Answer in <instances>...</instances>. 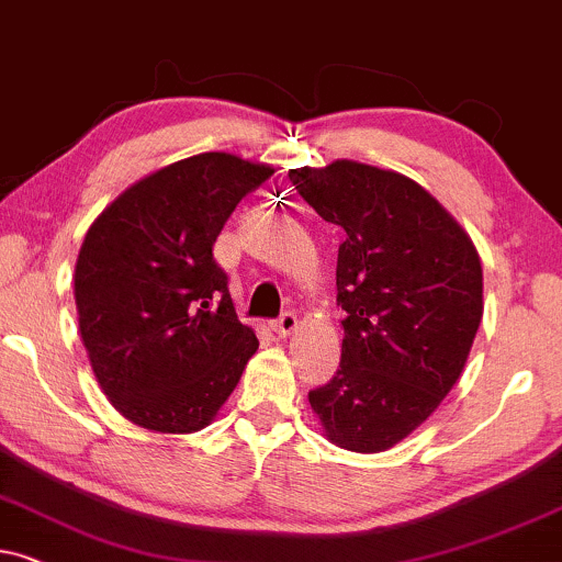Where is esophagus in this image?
I'll return each instance as SVG.
<instances>
[{"label":"esophagus","mask_w":562,"mask_h":562,"mask_svg":"<svg viewBox=\"0 0 562 562\" xmlns=\"http://www.w3.org/2000/svg\"><path fill=\"white\" fill-rule=\"evenodd\" d=\"M273 330L279 336L294 334V330H296V315L294 313H283L279 321H273Z\"/></svg>","instance_id":"34e87169"}]
</instances>
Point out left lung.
Wrapping results in <instances>:
<instances>
[{
  "instance_id": "left-lung-1",
  "label": "left lung",
  "mask_w": 562,
  "mask_h": 562,
  "mask_svg": "<svg viewBox=\"0 0 562 562\" xmlns=\"http://www.w3.org/2000/svg\"><path fill=\"white\" fill-rule=\"evenodd\" d=\"M317 216L341 226V364L310 391L334 446L380 453L427 422L461 378L482 323V260L425 187L359 161L289 169Z\"/></svg>"
}]
</instances>
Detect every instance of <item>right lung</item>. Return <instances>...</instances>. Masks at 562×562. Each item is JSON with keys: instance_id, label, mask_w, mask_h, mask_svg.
<instances>
[{"instance_id": "1", "label": "right lung", "mask_w": 562, "mask_h": 562, "mask_svg": "<svg viewBox=\"0 0 562 562\" xmlns=\"http://www.w3.org/2000/svg\"><path fill=\"white\" fill-rule=\"evenodd\" d=\"M270 175L234 154H198L130 184L90 224L75 262L80 338L103 396L133 425L207 427L258 351L213 241Z\"/></svg>"}]
</instances>
